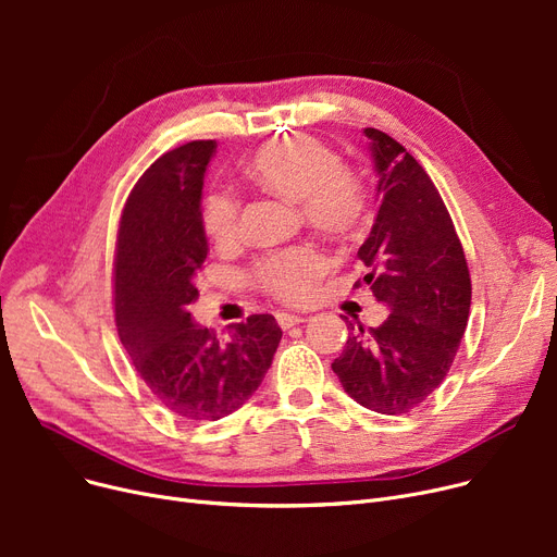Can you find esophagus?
<instances>
[{
  "mask_svg": "<svg viewBox=\"0 0 557 557\" xmlns=\"http://www.w3.org/2000/svg\"><path fill=\"white\" fill-rule=\"evenodd\" d=\"M305 315H294V313H277V323L282 330H290L294 325H300L305 323Z\"/></svg>",
  "mask_w": 557,
  "mask_h": 557,
  "instance_id": "esophagus-1",
  "label": "esophagus"
}]
</instances>
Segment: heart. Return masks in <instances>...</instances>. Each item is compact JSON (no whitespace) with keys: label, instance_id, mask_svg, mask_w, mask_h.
<instances>
[{"label":"heart","instance_id":"1","mask_svg":"<svg viewBox=\"0 0 557 557\" xmlns=\"http://www.w3.org/2000/svg\"><path fill=\"white\" fill-rule=\"evenodd\" d=\"M248 173L269 191L300 202L302 216L330 237L355 234L370 214V194L359 175L345 171L343 158L311 135H290L259 146L248 160ZM242 205L230 191H214L202 202V230L216 246L239 234ZM325 259L311 246L288 248L261 259L257 284L282 302H305Z\"/></svg>","mask_w":557,"mask_h":557}]
</instances>
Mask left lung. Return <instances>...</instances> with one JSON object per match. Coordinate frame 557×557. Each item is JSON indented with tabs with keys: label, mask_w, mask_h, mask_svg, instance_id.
<instances>
[{
	"label": "left lung",
	"mask_w": 557,
	"mask_h": 557,
	"mask_svg": "<svg viewBox=\"0 0 557 557\" xmlns=\"http://www.w3.org/2000/svg\"><path fill=\"white\" fill-rule=\"evenodd\" d=\"M363 133L379 175V210L357 257L370 271L363 282L391 313L370 330L347 323L332 370L357 404L401 416L445 382L470 318L472 280L429 173L391 135Z\"/></svg>",
	"instance_id": "obj_1"
}]
</instances>
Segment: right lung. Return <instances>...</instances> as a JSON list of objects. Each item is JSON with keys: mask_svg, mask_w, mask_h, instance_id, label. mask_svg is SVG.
Segmentation results:
<instances>
[{"mask_svg": "<svg viewBox=\"0 0 557 557\" xmlns=\"http://www.w3.org/2000/svg\"><path fill=\"white\" fill-rule=\"evenodd\" d=\"M216 151L198 139L158 158L133 187L114 255V323L141 382L185 420H221L242 408L273 363L282 330L252 313L219 338L191 320L194 284L208 257L202 178Z\"/></svg>", "mask_w": 557, "mask_h": 557, "instance_id": "right-lung-1", "label": "right lung"}]
</instances>
